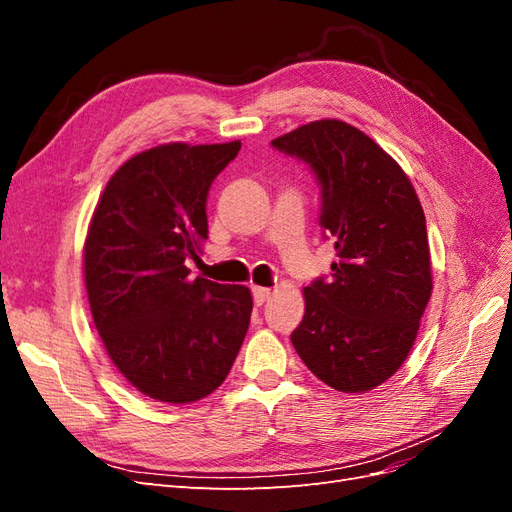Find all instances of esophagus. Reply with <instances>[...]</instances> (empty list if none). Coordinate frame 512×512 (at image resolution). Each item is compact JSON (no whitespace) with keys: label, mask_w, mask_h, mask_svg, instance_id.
Here are the masks:
<instances>
[{"label":"esophagus","mask_w":512,"mask_h":512,"mask_svg":"<svg viewBox=\"0 0 512 512\" xmlns=\"http://www.w3.org/2000/svg\"><path fill=\"white\" fill-rule=\"evenodd\" d=\"M252 294H254V303L256 305H262V303H267L269 299H271V288H262V286H254L252 288Z\"/></svg>","instance_id":"34e87169"}]
</instances>
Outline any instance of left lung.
Listing matches in <instances>:
<instances>
[{"label": "left lung", "mask_w": 512, "mask_h": 512, "mask_svg": "<svg viewBox=\"0 0 512 512\" xmlns=\"http://www.w3.org/2000/svg\"><path fill=\"white\" fill-rule=\"evenodd\" d=\"M271 145L312 168L337 252L329 280L303 288L292 346L333 389H374L406 361L431 297L423 207L401 166L346 121H312Z\"/></svg>", "instance_id": "obj_1"}]
</instances>
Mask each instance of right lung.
<instances>
[{
	"mask_svg": "<svg viewBox=\"0 0 512 512\" xmlns=\"http://www.w3.org/2000/svg\"><path fill=\"white\" fill-rule=\"evenodd\" d=\"M224 145L168 143L106 183L83 267L91 316L115 367L143 395L192 404L226 380L250 327L245 286L192 280L207 239L211 183L237 158Z\"/></svg>",
	"mask_w": 512,
	"mask_h": 512,
	"instance_id": "right-lung-1",
	"label": "right lung"
}]
</instances>
